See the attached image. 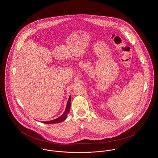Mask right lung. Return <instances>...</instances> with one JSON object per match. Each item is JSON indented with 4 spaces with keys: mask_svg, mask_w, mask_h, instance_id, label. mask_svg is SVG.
Instances as JSON below:
<instances>
[{
    "mask_svg": "<svg viewBox=\"0 0 158 158\" xmlns=\"http://www.w3.org/2000/svg\"><path fill=\"white\" fill-rule=\"evenodd\" d=\"M70 100H71V97L70 95L69 98V100H68V103H67V106H66V111L65 112L63 113V114L60 116V117L56 118V119H54V120H50V121H47V122H43L45 124H52V123H60L64 120H66V117H67V115H68V113H69V111H70Z\"/></svg>",
    "mask_w": 158,
    "mask_h": 158,
    "instance_id": "right-lung-1",
    "label": "right lung"
}]
</instances>
